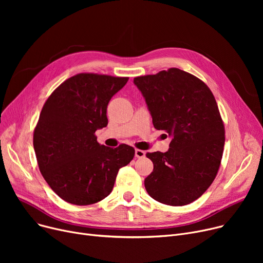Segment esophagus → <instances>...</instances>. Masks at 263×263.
<instances>
[{"label":"esophagus","instance_id":"1","mask_svg":"<svg viewBox=\"0 0 263 263\" xmlns=\"http://www.w3.org/2000/svg\"><path fill=\"white\" fill-rule=\"evenodd\" d=\"M145 155H146V153H145L144 150H141V149H135V157H136V158H139V159L144 158V157H145Z\"/></svg>","mask_w":263,"mask_h":263}]
</instances>
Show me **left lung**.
I'll return each instance as SVG.
<instances>
[{"mask_svg":"<svg viewBox=\"0 0 263 263\" xmlns=\"http://www.w3.org/2000/svg\"><path fill=\"white\" fill-rule=\"evenodd\" d=\"M133 83L155 128L172 137L166 153L146 155L154 163L146 191L164 204L191 203L211 185L223 156L225 129L214 96L202 81L178 68Z\"/></svg>","mask_w":263,"mask_h":263,"instance_id":"left-lung-1","label":"left lung"}]
</instances>
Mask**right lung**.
I'll list each match as a JSON object with an SVG mask.
<instances>
[{
  "label": "right lung",
  "instance_id": "1",
  "mask_svg": "<svg viewBox=\"0 0 263 263\" xmlns=\"http://www.w3.org/2000/svg\"><path fill=\"white\" fill-rule=\"evenodd\" d=\"M129 78L80 73L55 89L34 131L38 166L50 187L65 201L87 205L108 196L120 167L134 148L113 149L97 142L95 132L107 126L106 108Z\"/></svg>",
  "mask_w": 263,
  "mask_h": 263
}]
</instances>
